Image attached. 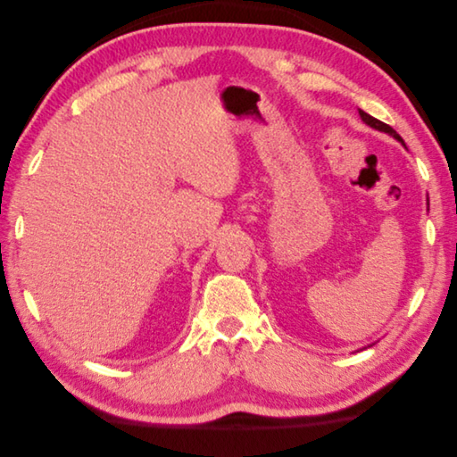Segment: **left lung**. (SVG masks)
<instances>
[{
	"label": "left lung",
	"mask_w": 457,
	"mask_h": 457,
	"mask_svg": "<svg viewBox=\"0 0 457 457\" xmlns=\"http://www.w3.org/2000/svg\"><path fill=\"white\" fill-rule=\"evenodd\" d=\"M358 114H361V118H362V121L364 123H368L370 128H373V129H378V131H383V133H389V135H393L396 141H400L404 145V141H403V137H400L391 126H386V123H383V121H379L378 118H373V116H370V114H366L364 110H358Z\"/></svg>",
	"instance_id": "8db88e82"
}]
</instances>
